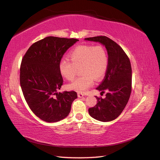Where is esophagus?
Returning a JSON list of instances; mask_svg holds the SVG:
<instances>
[{
	"instance_id": "1",
	"label": "esophagus",
	"mask_w": 160,
	"mask_h": 160,
	"mask_svg": "<svg viewBox=\"0 0 160 160\" xmlns=\"http://www.w3.org/2000/svg\"><path fill=\"white\" fill-rule=\"evenodd\" d=\"M77 96H78L79 97V98H83V97L84 96V95L83 94V93H77Z\"/></svg>"
}]
</instances>
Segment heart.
I'll return each mask as SVG.
<instances>
[{
	"label": "heart",
	"instance_id": "heart-1",
	"mask_svg": "<svg viewBox=\"0 0 160 160\" xmlns=\"http://www.w3.org/2000/svg\"><path fill=\"white\" fill-rule=\"evenodd\" d=\"M71 61L62 59L59 65L61 75L67 80H73L77 69L81 68L83 75L69 85V89L84 92L93 84L94 79L99 81L105 76L108 67V57L102 46L82 45L77 47L69 54Z\"/></svg>",
	"mask_w": 160,
	"mask_h": 160
}]
</instances>
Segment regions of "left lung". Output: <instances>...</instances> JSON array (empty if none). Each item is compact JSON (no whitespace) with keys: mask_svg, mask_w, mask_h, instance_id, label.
<instances>
[{"mask_svg":"<svg viewBox=\"0 0 160 160\" xmlns=\"http://www.w3.org/2000/svg\"><path fill=\"white\" fill-rule=\"evenodd\" d=\"M85 41L98 42L105 47L108 67L104 79L97 88L101 93L106 91L104 99L95 98L98 103L89 109L92 118L107 122L115 119L126 106L132 92V67L128 55L119 45L105 36L85 38Z\"/></svg>","mask_w":160,"mask_h":160,"instance_id":"8db88e82","label":"left lung"}]
</instances>
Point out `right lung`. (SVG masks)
Returning a JSON list of instances; mask_svg holds the SVG:
<instances>
[{"label":"right lung","mask_w":160,"mask_h":160,"mask_svg":"<svg viewBox=\"0 0 160 160\" xmlns=\"http://www.w3.org/2000/svg\"><path fill=\"white\" fill-rule=\"evenodd\" d=\"M79 40L47 37L29 47L20 69L22 93L31 111L49 123L63 119L71 111L75 91L58 93L63 83L59 65L67 50Z\"/></svg>","instance_id":"1"}]
</instances>
